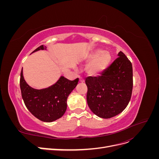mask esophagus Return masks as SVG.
<instances>
[{"instance_id": "34e87169", "label": "esophagus", "mask_w": 159, "mask_h": 159, "mask_svg": "<svg viewBox=\"0 0 159 159\" xmlns=\"http://www.w3.org/2000/svg\"><path fill=\"white\" fill-rule=\"evenodd\" d=\"M80 82H84V79L83 78H81V77H80Z\"/></svg>"}]
</instances>
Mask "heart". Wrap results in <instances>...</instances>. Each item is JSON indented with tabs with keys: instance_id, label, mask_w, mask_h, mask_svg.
<instances>
[{
	"instance_id": "heart-1",
	"label": "heart",
	"mask_w": 159,
	"mask_h": 159,
	"mask_svg": "<svg viewBox=\"0 0 159 159\" xmlns=\"http://www.w3.org/2000/svg\"><path fill=\"white\" fill-rule=\"evenodd\" d=\"M111 60V56L109 52L96 50L88 56L87 61H90L86 68L87 73L90 75H98L106 69Z\"/></svg>"
}]
</instances>
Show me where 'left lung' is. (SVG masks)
Masks as SVG:
<instances>
[{"mask_svg": "<svg viewBox=\"0 0 159 159\" xmlns=\"http://www.w3.org/2000/svg\"><path fill=\"white\" fill-rule=\"evenodd\" d=\"M118 56L101 75L85 79L88 106L95 115L103 119L121 113L131 98L132 64L121 51Z\"/></svg>", "mask_w": 159, "mask_h": 159, "instance_id": "1", "label": "left lung"}]
</instances>
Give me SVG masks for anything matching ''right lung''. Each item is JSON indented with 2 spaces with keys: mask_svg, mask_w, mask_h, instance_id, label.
<instances>
[{
  "mask_svg": "<svg viewBox=\"0 0 159 159\" xmlns=\"http://www.w3.org/2000/svg\"><path fill=\"white\" fill-rule=\"evenodd\" d=\"M46 49V47L42 45L32 52ZM78 78L70 81L61 76L48 88L36 89L26 84L22 70L20 79L22 98L26 107L34 116L44 122H52L65 113L67 99L78 85Z\"/></svg>",
  "mask_w": 159,
  "mask_h": 159,
  "instance_id": "1",
  "label": "right lung"
}]
</instances>
